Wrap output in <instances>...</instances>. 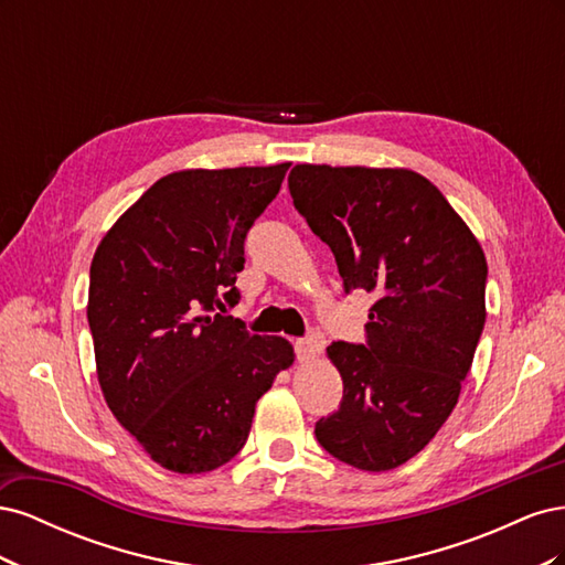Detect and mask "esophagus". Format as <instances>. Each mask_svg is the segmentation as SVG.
I'll return each mask as SVG.
<instances>
[{"instance_id": "1", "label": "esophagus", "mask_w": 565, "mask_h": 565, "mask_svg": "<svg viewBox=\"0 0 565 565\" xmlns=\"http://www.w3.org/2000/svg\"><path fill=\"white\" fill-rule=\"evenodd\" d=\"M322 344H324L322 334H320V332H311L309 337L299 339L297 344H295L297 358H299V361H309V358H316V355L322 351Z\"/></svg>"}]
</instances>
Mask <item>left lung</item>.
Segmentation results:
<instances>
[{
	"mask_svg": "<svg viewBox=\"0 0 565 565\" xmlns=\"http://www.w3.org/2000/svg\"><path fill=\"white\" fill-rule=\"evenodd\" d=\"M287 183L347 292L377 297L365 344L328 347L344 396L316 422V438L355 469H396L457 405L486 324V254L438 188L409 169L297 164Z\"/></svg>",
	"mask_w": 565,
	"mask_h": 565,
	"instance_id": "8db88e82",
	"label": "left lung"
}]
</instances>
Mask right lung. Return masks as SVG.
Returning <instances> with one entry per match:
<instances>
[{
	"label": "right lung",
	"instance_id": "add662e5",
	"mask_svg": "<svg viewBox=\"0 0 565 565\" xmlns=\"http://www.w3.org/2000/svg\"><path fill=\"white\" fill-rule=\"evenodd\" d=\"M289 162L183 169L115 221L89 270L98 384L160 467L204 473L243 450L256 401L295 363L282 337L224 316L241 299L245 237Z\"/></svg>",
	"mask_w": 565,
	"mask_h": 565
}]
</instances>
